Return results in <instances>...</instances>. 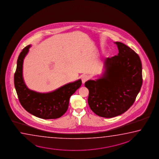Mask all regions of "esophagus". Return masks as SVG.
Here are the masks:
<instances>
[{"label": "esophagus", "mask_w": 159, "mask_h": 159, "mask_svg": "<svg viewBox=\"0 0 159 159\" xmlns=\"http://www.w3.org/2000/svg\"><path fill=\"white\" fill-rule=\"evenodd\" d=\"M89 75H82V78H81L82 83H83V84H84L86 81L89 80Z\"/></svg>", "instance_id": "1"}]
</instances>
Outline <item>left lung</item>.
I'll return each mask as SVG.
<instances>
[{
	"label": "left lung",
	"mask_w": 159,
	"mask_h": 159,
	"mask_svg": "<svg viewBox=\"0 0 159 159\" xmlns=\"http://www.w3.org/2000/svg\"><path fill=\"white\" fill-rule=\"evenodd\" d=\"M119 54L105 59V73L84 86L89 90L88 103L98 116L112 118L129 109L143 84L142 64L139 55L124 43L115 42Z\"/></svg>",
	"instance_id": "obj_1"
}]
</instances>
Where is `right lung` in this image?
<instances>
[{
	"label": "right lung",
	"mask_w": 159,
	"mask_h": 159,
	"mask_svg": "<svg viewBox=\"0 0 159 159\" xmlns=\"http://www.w3.org/2000/svg\"><path fill=\"white\" fill-rule=\"evenodd\" d=\"M30 45L23 49L17 60L14 73V86L19 102L27 112L43 119H56L63 116L67 111L70 96L82 84L81 80L67 84L54 91L41 93L30 90L23 78L22 70L24 57Z\"/></svg>",
	"instance_id": "1"
}]
</instances>
